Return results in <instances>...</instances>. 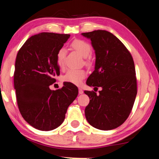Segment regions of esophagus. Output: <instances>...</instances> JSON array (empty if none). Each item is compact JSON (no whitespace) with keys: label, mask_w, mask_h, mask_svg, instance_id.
<instances>
[{"label":"esophagus","mask_w":159,"mask_h":159,"mask_svg":"<svg viewBox=\"0 0 159 159\" xmlns=\"http://www.w3.org/2000/svg\"><path fill=\"white\" fill-rule=\"evenodd\" d=\"M83 93H84L83 90L81 89V88H79V94H82Z\"/></svg>","instance_id":"esophagus-1"}]
</instances>
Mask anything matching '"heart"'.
Masks as SVG:
<instances>
[{"mask_svg":"<svg viewBox=\"0 0 159 159\" xmlns=\"http://www.w3.org/2000/svg\"><path fill=\"white\" fill-rule=\"evenodd\" d=\"M72 48L75 50L83 58H87L92 53V48L89 43L83 40H75L71 43ZM66 57V51L64 48H61L56 55V62L60 68H63L65 66V60ZM85 63L89 66V60H86ZM86 77V72L82 70H69L63 76L62 81L72 83L75 85H80Z\"/></svg>","mask_w":159,"mask_h":159,"instance_id":"obj_1","label":"heart"}]
</instances>
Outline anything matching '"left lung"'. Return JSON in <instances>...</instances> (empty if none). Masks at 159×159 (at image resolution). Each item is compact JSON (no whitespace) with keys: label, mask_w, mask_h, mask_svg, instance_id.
<instances>
[{"label":"left lung","mask_w":159,"mask_h":159,"mask_svg":"<svg viewBox=\"0 0 159 159\" xmlns=\"http://www.w3.org/2000/svg\"><path fill=\"white\" fill-rule=\"evenodd\" d=\"M95 51L94 70L87 80L89 87H101L97 95L84 91L89 97L85 117L91 125L111 130L121 125L130 113L137 96L133 58L124 44L105 30L82 33Z\"/></svg>","instance_id":"1"}]
</instances>
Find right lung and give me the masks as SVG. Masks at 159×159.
<instances>
[{"mask_svg":"<svg viewBox=\"0 0 159 159\" xmlns=\"http://www.w3.org/2000/svg\"><path fill=\"white\" fill-rule=\"evenodd\" d=\"M70 34L42 32L31 36L17 53L14 87L21 115L34 128L49 131L57 128L66 118L68 106L77 98L78 88L64 82L51 90L60 75L56 55Z\"/></svg>","mask_w":159,"mask_h":159,"instance_id":"right-lung-1","label":"right lung"}]
</instances>
